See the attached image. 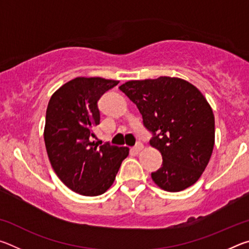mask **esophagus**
<instances>
[{
    "instance_id": "34e87169",
    "label": "esophagus",
    "mask_w": 249,
    "mask_h": 249,
    "mask_svg": "<svg viewBox=\"0 0 249 249\" xmlns=\"http://www.w3.org/2000/svg\"><path fill=\"white\" fill-rule=\"evenodd\" d=\"M142 147H144V146H142V142H138V144H137L136 146L133 147V151H134L135 154H138V153H140V151L142 149Z\"/></svg>"
}]
</instances>
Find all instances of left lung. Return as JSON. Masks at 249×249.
<instances>
[{"instance_id": "8db88e82", "label": "left lung", "mask_w": 249, "mask_h": 249, "mask_svg": "<svg viewBox=\"0 0 249 249\" xmlns=\"http://www.w3.org/2000/svg\"><path fill=\"white\" fill-rule=\"evenodd\" d=\"M120 90L136 104L150 145L162 165L151 172L159 188L179 192L195 184L208 166L215 138L214 115L203 94L180 78L132 80Z\"/></svg>"}]
</instances>
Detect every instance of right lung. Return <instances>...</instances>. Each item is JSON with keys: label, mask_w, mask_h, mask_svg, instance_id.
<instances>
[{"label": "right lung", "mask_w": 249, "mask_h": 249, "mask_svg": "<svg viewBox=\"0 0 249 249\" xmlns=\"http://www.w3.org/2000/svg\"><path fill=\"white\" fill-rule=\"evenodd\" d=\"M120 81L79 77L65 83L49 100L44 140L53 169L81 196L104 193L114 182L127 147L91 142L100 124L98 101Z\"/></svg>", "instance_id": "right-lung-1"}]
</instances>
